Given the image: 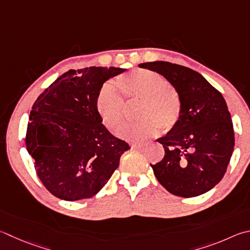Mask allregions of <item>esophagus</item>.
<instances>
[{
	"mask_svg": "<svg viewBox=\"0 0 250 250\" xmlns=\"http://www.w3.org/2000/svg\"><path fill=\"white\" fill-rule=\"evenodd\" d=\"M131 147L134 148V149H140V148H143L144 145L141 144V143H132V144H131Z\"/></svg>",
	"mask_w": 250,
	"mask_h": 250,
	"instance_id": "34e87169",
	"label": "esophagus"
}]
</instances>
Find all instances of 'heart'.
<instances>
[{
    "mask_svg": "<svg viewBox=\"0 0 250 250\" xmlns=\"http://www.w3.org/2000/svg\"><path fill=\"white\" fill-rule=\"evenodd\" d=\"M120 92L128 102H140V121L122 125L118 135L128 141H142L174 130L183 115L179 94L169 87L164 76L149 70H135L117 79ZM96 111L108 130L116 131L124 121L125 102L111 84H104L96 98Z\"/></svg>",
    "mask_w": 250,
    "mask_h": 250,
    "instance_id": "heart-1",
    "label": "heart"
}]
</instances>
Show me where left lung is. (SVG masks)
I'll return each instance as SVG.
<instances>
[{
  "label": "left lung",
  "instance_id": "left-lung-1",
  "mask_svg": "<svg viewBox=\"0 0 250 250\" xmlns=\"http://www.w3.org/2000/svg\"><path fill=\"white\" fill-rule=\"evenodd\" d=\"M139 66L164 76L183 103L178 125L157 139L165 155L151 165L154 175L175 196L191 198L206 193L223 178L234 151L233 122L225 99L189 67L164 61Z\"/></svg>",
  "mask_w": 250,
  "mask_h": 250
}]
</instances>
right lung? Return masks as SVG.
I'll list each match as a JSON object with an SVG mask.
<instances>
[{"mask_svg":"<svg viewBox=\"0 0 250 250\" xmlns=\"http://www.w3.org/2000/svg\"><path fill=\"white\" fill-rule=\"evenodd\" d=\"M125 71L113 66L70 70L35 102L26 147L39 179L57 198L76 201L95 196L130 148L107 130L96 111L103 84Z\"/></svg>","mask_w":250,"mask_h":250,"instance_id":"add662e5","label":"right lung"}]
</instances>
